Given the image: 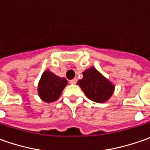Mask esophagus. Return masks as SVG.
Segmentation results:
<instances>
[{
    "label": "esophagus",
    "instance_id": "34e87169",
    "mask_svg": "<svg viewBox=\"0 0 150 150\" xmlns=\"http://www.w3.org/2000/svg\"><path fill=\"white\" fill-rule=\"evenodd\" d=\"M77 78H73V79H72V80H70V83H72V84H75L76 83H77Z\"/></svg>",
    "mask_w": 150,
    "mask_h": 150
}]
</instances>
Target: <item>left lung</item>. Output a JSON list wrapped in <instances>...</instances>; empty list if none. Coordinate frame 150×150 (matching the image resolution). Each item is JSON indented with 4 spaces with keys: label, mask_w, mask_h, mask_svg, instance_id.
<instances>
[{
    "label": "left lung",
    "mask_w": 150,
    "mask_h": 150,
    "mask_svg": "<svg viewBox=\"0 0 150 150\" xmlns=\"http://www.w3.org/2000/svg\"><path fill=\"white\" fill-rule=\"evenodd\" d=\"M83 78L77 84L90 100L104 103L110 98L114 91V85L103 76L94 67H90L83 72Z\"/></svg>",
    "instance_id": "left-lung-1"
}]
</instances>
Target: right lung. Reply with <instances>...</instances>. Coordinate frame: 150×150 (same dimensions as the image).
<instances>
[{"label":"right lung","mask_w":150,"mask_h":150,"mask_svg":"<svg viewBox=\"0 0 150 150\" xmlns=\"http://www.w3.org/2000/svg\"><path fill=\"white\" fill-rule=\"evenodd\" d=\"M67 85V81L64 78H60L53 72L47 70L42 73L38 83V95L46 103L56 101L61 96L64 88Z\"/></svg>","instance_id":"obj_1"}]
</instances>
